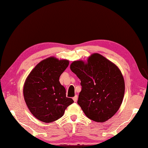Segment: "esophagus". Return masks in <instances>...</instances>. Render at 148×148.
<instances>
[{"mask_svg": "<svg viewBox=\"0 0 148 148\" xmlns=\"http://www.w3.org/2000/svg\"><path fill=\"white\" fill-rule=\"evenodd\" d=\"M73 100L74 102H76L77 100V95H75V96L73 97Z\"/></svg>", "mask_w": 148, "mask_h": 148, "instance_id": "1", "label": "esophagus"}]
</instances>
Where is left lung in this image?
Wrapping results in <instances>:
<instances>
[{
  "instance_id": "1",
  "label": "left lung",
  "mask_w": 148,
  "mask_h": 148,
  "mask_svg": "<svg viewBox=\"0 0 148 148\" xmlns=\"http://www.w3.org/2000/svg\"><path fill=\"white\" fill-rule=\"evenodd\" d=\"M71 70L81 80L77 104L86 116L104 123L115 114L123 102L125 85L117 66L102 55L92 54L87 63L75 61Z\"/></svg>"
}]
</instances>
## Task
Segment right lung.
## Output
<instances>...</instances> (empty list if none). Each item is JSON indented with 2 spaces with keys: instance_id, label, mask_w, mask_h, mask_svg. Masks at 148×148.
<instances>
[{
  "instance_id": "obj_1",
  "label": "right lung",
  "mask_w": 148,
  "mask_h": 148,
  "mask_svg": "<svg viewBox=\"0 0 148 148\" xmlns=\"http://www.w3.org/2000/svg\"><path fill=\"white\" fill-rule=\"evenodd\" d=\"M69 64L66 60L50 57L36 65L26 79L23 93L29 110L37 119L51 123L62 117L74 103L66 97L60 77Z\"/></svg>"
}]
</instances>
